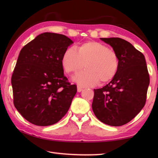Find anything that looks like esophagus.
Returning a JSON list of instances; mask_svg holds the SVG:
<instances>
[{"label":"esophagus","mask_w":158,"mask_h":158,"mask_svg":"<svg viewBox=\"0 0 158 158\" xmlns=\"http://www.w3.org/2000/svg\"><path fill=\"white\" fill-rule=\"evenodd\" d=\"M83 90V88H81V87L80 86H77V92H81Z\"/></svg>","instance_id":"34e87169"}]
</instances>
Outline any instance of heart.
<instances>
[{
    "label": "heart",
    "instance_id": "1",
    "mask_svg": "<svg viewBox=\"0 0 158 158\" xmlns=\"http://www.w3.org/2000/svg\"><path fill=\"white\" fill-rule=\"evenodd\" d=\"M62 65L68 73H75L85 66L73 77V80L83 87L96 85L110 81L119 69V58L117 53L105 45L95 41L83 43L77 49L67 48L62 57Z\"/></svg>",
    "mask_w": 158,
    "mask_h": 158
}]
</instances>
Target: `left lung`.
Returning a JSON list of instances; mask_svg holds the SVG:
<instances>
[{
  "mask_svg": "<svg viewBox=\"0 0 158 158\" xmlns=\"http://www.w3.org/2000/svg\"><path fill=\"white\" fill-rule=\"evenodd\" d=\"M113 48L119 69L111 81L94 89L92 110L100 122L120 126L130 122L144 107L149 75L145 56L130 43L120 38H100Z\"/></svg>",
  "mask_w": 158,
  "mask_h": 158,
  "instance_id": "1",
  "label": "left lung"
}]
</instances>
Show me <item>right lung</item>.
Masks as SVG:
<instances>
[{"instance_id":"1","label":"right lung","mask_w":158,"mask_h":158,"mask_svg":"<svg viewBox=\"0 0 158 158\" xmlns=\"http://www.w3.org/2000/svg\"><path fill=\"white\" fill-rule=\"evenodd\" d=\"M73 43L64 35L44 32L20 51L11 77L13 104L31 123L53 125L69 110L77 86L64 75L61 60Z\"/></svg>"}]
</instances>
